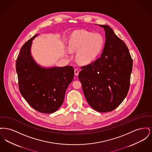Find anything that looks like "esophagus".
<instances>
[{"instance_id":"1","label":"esophagus","mask_w":152,"mask_h":152,"mask_svg":"<svg viewBox=\"0 0 152 152\" xmlns=\"http://www.w3.org/2000/svg\"><path fill=\"white\" fill-rule=\"evenodd\" d=\"M74 72H75V75L76 76H78V75H79V70H78V69H75L74 70Z\"/></svg>"}]
</instances>
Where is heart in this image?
<instances>
[{"instance_id":"1","label":"heart","mask_w":152,"mask_h":152,"mask_svg":"<svg viewBox=\"0 0 152 152\" xmlns=\"http://www.w3.org/2000/svg\"><path fill=\"white\" fill-rule=\"evenodd\" d=\"M104 45L103 36L99 33H92L85 30L73 32L68 42L71 51H77L76 58L82 64H89L99 56Z\"/></svg>"}]
</instances>
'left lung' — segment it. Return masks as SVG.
Wrapping results in <instances>:
<instances>
[{"mask_svg": "<svg viewBox=\"0 0 152 152\" xmlns=\"http://www.w3.org/2000/svg\"><path fill=\"white\" fill-rule=\"evenodd\" d=\"M105 33L100 57L82 67L79 74L83 91L89 105L99 112L118 107L128 94L133 60L125 43L108 25H99Z\"/></svg>", "mask_w": 152, "mask_h": 152, "instance_id": "8db88e82", "label": "left lung"}]
</instances>
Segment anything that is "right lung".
<instances>
[{
    "label": "right lung",
    "mask_w": 152,
    "mask_h": 152,
    "mask_svg": "<svg viewBox=\"0 0 152 152\" xmlns=\"http://www.w3.org/2000/svg\"><path fill=\"white\" fill-rule=\"evenodd\" d=\"M36 34L22 46L16 63L19 91L29 105L44 113L56 112L62 105L65 92L74 77L71 66L45 67L32 56V41Z\"/></svg>",
    "instance_id": "1"
}]
</instances>
